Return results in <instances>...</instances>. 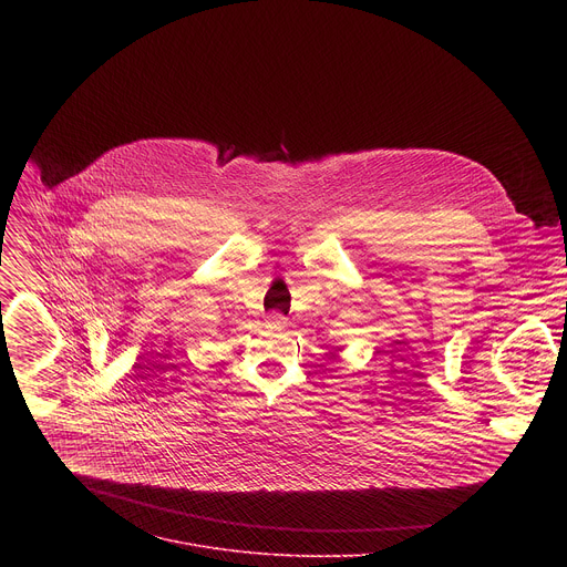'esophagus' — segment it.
Wrapping results in <instances>:
<instances>
[{"label":"esophagus","mask_w":567,"mask_h":567,"mask_svg":"<svg viewBox=\"0 0 567 567\" xmlns=\"http://www.w3.org/2000/svg\"><path fill=\"white\" fill-rule=\"evenodd\" d=\"M287 326V318L282 313H269L267 316V328L269 330H282Z\"/></svg>","instance_id":"1"}]
</instances>
